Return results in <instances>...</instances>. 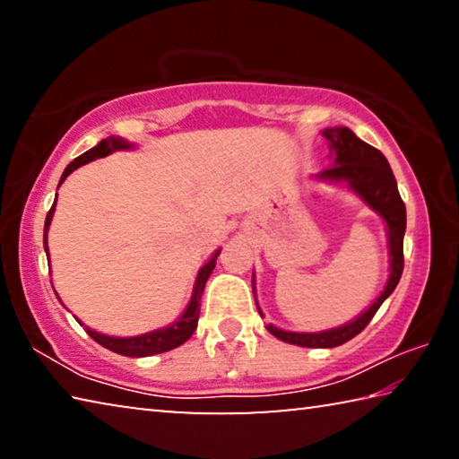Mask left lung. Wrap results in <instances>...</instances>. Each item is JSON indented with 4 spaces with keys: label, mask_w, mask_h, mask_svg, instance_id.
Wrapping results in <instances>:
<instances>
[{
    "label": "left lung",
    "mask_w": 459,
    "mask_h": 459,
    "mask_svg": "<svg viewBox=\"0 0 459 459\" xmlns=\"http://www.w3.org/2000/svg\"><path fill=\"white\" fill-rule=\"evenodd\" d=\"M322 135L328 139L330 155L333 158V164L328 169H322L320 174L312 176L317 182H330V184H344L351 188L356 196H359L370 211H375L385 222L386 229V240H388V273L385 290L380 291L378 298L372 301L368 309L354 317V320L338 325V328L322 330V332H290L283 328H277L273 324H267V330L273 333L275 338L287 342V344L306 346V348H333L342 346L344 342L352 340L354 336L367 328L372 316L378 312L383 301L394 291L401 273H403V238H405L407 229V211L403 204L401 194L397 188V180H394L393 169L388 161L377 147L362 142L360 137L354 135V131L348 127H330L324 129ZM253 293H255V273H253ZM257 301V295H255ZM259 314L263 317L261 307L257 304Z\"/></svg>",
    "instance_id": "8db88e82"
}]
</instances>
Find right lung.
I'll use <instances>...</instances> for the list:
<instances>
[{
  "label": "right lung",
  "instance_id": "add662e5",
  "mask_svg": "<svg viewBox=\"0 0 459 459\" xmlns=\"http://www.w3.org/2000/svg\"><path fill=\"white\" fill-rule=\"evenodd\" d=\"M121 150H135V145L129 143L127 139L115 137V135L103 139V142H99L95 147H91L89 152H84L82 155H79V158L73 160L71 164L66 166L65 172H62L58 186L65 182L76 168H81L84 164H89V161H92V160L105 158V155L113 153V152H121ZM54 208H56V200H54L50 212L46 214V222H44V251L46 253H48V240H46V238H48V229H50V222H52V216H54ZM219 255H221V248H216L212 257L200 267L198 275H196V281H194V290H192V298L188 301V306H186L182 316L178 317L176 322H172L169 325H164V328L139 333V336L119 338V336H107V333L91 330L89 325L81 324V320H79V324L84 325V330H87L89 336L95 342H99L100 346H105L111 352H117L121 356H134V359H142V356H153V354L174 351V348L182 346L184 342L192 336L194 330H196L202 291H204V285L208 281V277H211V273H212V269L216 265V257H219ZM48 257H50V255H48ZM56 298H58V295H56ZM60 304H62V301H60Z\"/></svg>",
  "mask_w": 459,
  "mask_h": 459
}]
</instances>
